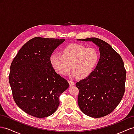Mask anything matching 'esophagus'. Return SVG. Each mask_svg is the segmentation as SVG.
Instances as JSON below:
<instances>
[{
	"mask_svg": "<svg viewBox=\"0 0 134 134\" xmlns=\"http://www.w3.org/2000/svg\"><path fill=\"white\" fill-rule=\"evenodd\" d=\"M68 82H69V83H70V85L71 86H73L75 85V82L74 81H68Z\"/></svg>",
	"mask_w": 134,
	"mask_h": 134,
	"instance_id": "1",
	"label": "esophagus"
}]
</instances>
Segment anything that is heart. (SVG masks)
Segmentation results:
<instances>
[{"instance_id": "heart-1", "label": "heart", "mask_w": 134, "mask_h": 134, "mask_svg": "<svg viewBox=\"0 0 134 134\" xmlns=\"http://www.w3.org/2000/svg\"><path fill=\"white\" fill-rule=\"evenodd\" d=\"M61 54L55 53L50 57V62L55 71L64 76L72 68V75L81 79L87 77L93 71L99 58V52L95 48H86L77 43L64 47Z\"/></svg>"}]
</instances>
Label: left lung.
<instances>
[{
    "instance_id": "obj_1",
    "label": "left lung",
    "mask_w": 134,
    "mask_h": 134,
    "mask_svg": "<svg viewBox=\"0 0 134 134\" xmlns=\"http://www.w3.org/2000/svg\"><path fill=\"white\" fill-rule=\"evenodd\" d=\"M98 46L100 59L91 73L76 83L81 111L94 118L105 116L120 104L125 93L126 71L120 55L109 44L96 37L79 39Z\"/></svg>"
}]
</instances>
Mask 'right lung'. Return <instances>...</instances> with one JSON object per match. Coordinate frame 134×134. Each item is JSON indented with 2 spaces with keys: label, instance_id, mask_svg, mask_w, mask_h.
I'll return each instance as SVG.
<instances>
[{
  "label": "right lung",
  "instance_id": "right-lung-1",
  "mask_svg": "<svg viewBox=\"0 0 134 134\" xmlns=\"http://www.w3.org/2000/svg\"><path fill=\"white\" fill-rule=\"evenodd\" d=\"M64 40L34 37L24 45L11 63L9 82L13 99L29 115H52L58 107L60 95L69 87L50 62L52 53Z\"/></svg>",
  "mask_w": 134,
  "mask_h": 134
}]
</instances>
